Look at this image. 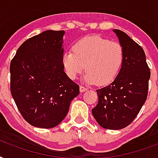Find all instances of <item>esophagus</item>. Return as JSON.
Instances as JSON below:
<instances>
[{
	"label": "esophagus",
	"instance_id": "34e87169",
	"mask_svg": "<svg viewBox=\"0 0 158 158\" xmlns=\"http://www.w3.org/2000/svg\"><path fill=\"white\" fill-rule=\"evenodd\" d=\"M85 90H87V88L84 87V86H82V85H81V86H80V91H81V92H84V91H85Z\"/></svg>",
	"mask_w": 158,
	"mask_h": 158
}]
</instances>
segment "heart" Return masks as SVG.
Returning <instances> with one entry per match:
<instances>
[{
    "mask_svg": "<svg viewBox=\"0 0 158 158\" xmlns=\"http://www.w3.org/2000/svg\"><path fill=\"white\" fill-rule=\"evenodd\" d=\"M123 59L124 51L119 43L100 36H89L76 43L73 50L64 52L62 62L71 79H76L85 69L86 82L103 85L115 79Z\"/></svg>",
    "mask_w": 158,
    "mask_h": 158,
    "instance_id": "obj_1",
    "label": "heart"
}]
</instances>
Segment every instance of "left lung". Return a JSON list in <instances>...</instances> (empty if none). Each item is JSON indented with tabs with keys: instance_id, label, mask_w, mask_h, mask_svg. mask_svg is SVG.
Here are the masks:
<instances>
[{
	"instance_id": "1",
	"label": "left lung",
	"mask_w": 158,
	"mask_h": 158,
	"mask_svg": "<svg viewBox=\"0 0 158 158\" xmlns=\"http://www.w3.org/2000/svg\"><path fill=\"white\" fill-rule=\"evenodd\" d=\"M123 46L124 59L114 81L96 90L98 103L92 114L107 129H121L134 121L145 103L151 76L143 48L119 29H114Z\"/></svg>"
}]
</instances>
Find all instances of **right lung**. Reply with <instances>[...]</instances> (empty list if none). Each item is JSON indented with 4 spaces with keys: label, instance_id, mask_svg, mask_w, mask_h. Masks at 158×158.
<instances>
[{
    "label": "right lung",
    "instance_id": "add662e5",
    "mask_svg": "<svg viewBox=\"0 0 158 158\" xmlns=\"http://www.w3.org/2000/svg\"><path fill=\"white\" fill-rule=\"evenodd\" d=\"M63 30H46L24 41L10 62V92L23 118L51 129L68 114L80 93L62 66Z\"/></svg>",
    "mask_w": 158,
    "mask_h": 158
}]
</instances>
